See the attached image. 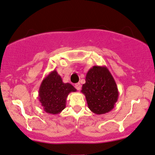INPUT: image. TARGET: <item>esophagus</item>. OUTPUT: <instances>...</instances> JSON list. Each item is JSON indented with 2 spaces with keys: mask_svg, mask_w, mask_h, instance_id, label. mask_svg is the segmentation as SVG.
<instances>
[{
  "mask_svg": "<svg viewBox=\"0 0 155 155\" xmlns=\"http://www.w3.org/2000/svg\"><path fill=\"white\" fill-rule=\"evenodd\" d=\"M81 86L80 84V83H76L75 84V88L77 89V90H80V89H81Z\"/></svg>",
  "mask_w": 155,
  "mask_h": 155,
  "instance_id": "1",
  "label": "esophagus"
}]
</instances>
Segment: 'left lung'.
<instances>
[{
  "label": "left lung",
  "instance_id": "8db88e82",
  "mask_svg": "<svg viewBox=\"0 0 155 155\" xmlns=\"http://www.w3.org/2000/svg\"><path fill=\"white\" fill-rule=\"evenodd\" d=\"M85 81L81 92L85 95L89 110L97 115L111 111L118 101L119 92L107 67L94 66L87 73Z\"/></svg>",
  "mask_w": 155,
  "mask_h": 155
}]
</instances>
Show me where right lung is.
<instances>
[{"instance_id": "add662e5", "label": "right lung", "mask_w": 155, "mask_h": 155, "mask_svg": "<svg viewBox=\"0 0 155 155\" xmlns=\"http://www.w3.org/2000/svg\"><path fill=\"white\" fill-rule=\"evenodd\" d=\"M74 92H76V89L74 86L63 83L61 76L54 70L42 80L38 98L46 113L57 115L66 107L68 94Z\"/></svg>"}]
</instances>
